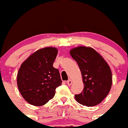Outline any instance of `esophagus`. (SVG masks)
Returning <instances> with one entry per match:
<instances>
[{
    "instance_id": "esophagus-1",
    "label": "esophagus",
    "mask_w": 128,
    "mask_h": 128,
    "mask_svg": "<svg viewBox=\"0 0 128 128\" xmlns=\"http://www.w3.org/2000/svg\"><path fill=\"white\" fill-rule=\"evenodd\" d=\"M66 83H67V84L68 86H70L71 84H72V80H68L67 81V82H66Z\"/></svg>"
}]
</instances>
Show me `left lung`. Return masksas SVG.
<instances>
[{
  "instance_id": "obj_1",
  "label": "left lung",
  "mask_w": 128,
  "mask_h": 128,
  "mask_svg": "<svg viewBox=\"0 0 128 128\" xmlns=\"http://www.w3.org/2000/svg\"><path fill=\"white\" fill-rule=\"evenodd\" d=\"M70 54L78 63L84 84L82 92L75 95L76 100L84 106L99 104L108 94L112 84L109 65L91 47H76L71 49Z\"/></svg>"
}]
</instances>
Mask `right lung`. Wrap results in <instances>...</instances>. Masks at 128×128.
Segmentation results:
<instances>
[{
  "label": "right lung",
  "mask_w": 128,
  "mask_h": 128,
  "mask_svg": "<svg viewBox=\"0 0 128 128\" xmlns=\"http://www.w3.org/2000/svg\"><path fill=\"white\" fill-rule=\"evenodd\" d=\"M58 54L55 47H45L34 52L22 63L17 74V85L24 99L40 106L54 98L62 84L60 72L53 67Z\"/></svg>",
  "instance_id": "add662e5"
}]
</instances>
